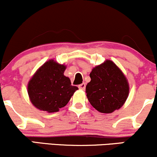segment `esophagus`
<instances>
[{
    "mask_svg": "<svg viewBox=\"0 0 157 157\" xmlns=\"http://www.w3.org/2000/svg\"><path fill=\"white\" fill-rule=\"evenodd\" d=\"M78 87H79V89L81 90H84L85 89H86V83H82V84L79 85Z\"/></svg>",
    "mask_w": 157,
    "mask_h": 157,
    "instance_id": "obj_1",
    "label": "esophagus"
}]
</instances>
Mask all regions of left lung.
<instances>
[{
    "label": "left lung",
    "instance_id": "left-lung-1",
    "mask_svg": "<svg viewBox=\"0 0 157 157\" xmlns=\"http://www.w3.org/2000/svg\"><path fill=\"white\" fill-rule=\"evenodd\" d=\"M86 87L91 105L99 112L110 113L120 109L129 94V84L122 70L112 60H106L90 73Z\"/></svg>",
    "mask_w": 157,
    "mask_h": 157
}]
</instances>
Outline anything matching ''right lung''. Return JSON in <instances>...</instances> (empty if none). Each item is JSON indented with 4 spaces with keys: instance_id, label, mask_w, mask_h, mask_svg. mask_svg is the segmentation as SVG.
<instances>
[{
    "instance_id": "1",
    "label": "right lung",
    "mask_w": 157,
    "mask_h": 157,
    "mask_svg": "<svg viewBox=\"0 0 157 157\" xmlns=\"http://www.w3.org/2000/svg\"><path fill=\"white\" fill-rule=\"evenodd\" d=\"M66 66L49 60L40 67L28 82L27 91L32 105L48 113L57 112L67 105L78 89L64 75Z\"/></svg>"
}]
</instances>
